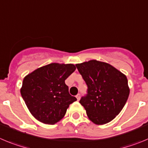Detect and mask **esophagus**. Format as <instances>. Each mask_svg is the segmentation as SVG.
I'll list each match as a JSON object with an SVG mask.
<instances>
[{
    "instance_id": "obj_1",
    "label": "esophagus",
    "mask_w": 148,
    "mask_h": 148,
    "mask_svg": "<svg viewBox=\"0 0 148 148\" xmlns=\"http://www.w3.org/2000/svg\"><path fill=\"white\" fill-rule=\"evenodd\" d=\"M76 97H77V100H79V99H80V94H78L77 96H76Z\"/></svg>"
}]
</instances>
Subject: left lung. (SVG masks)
<instances>
[{
  "label": "left lung",
  "instance_id": "8db88e82",
  "mask_svg": "<svg viewBox=\"0 0 148 148\" xmlns=\"http://www.w3.org/2000/svg\"><path fill=\"white\" fill-rule=\"evenodd\" d=\"M88 86V94L79 103L96 125L112 121L120 113L130 94L127 79L109 63L91 60L76 64Z\"/></svg>",
  "mask_w": 148,
  "mask_h": 148
}]
</instances>
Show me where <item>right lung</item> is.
Wrapping results in <instances>:
<instances>
[{"instance_id":"add662e5","label":"right lung","mask_w":148,"mask_h":148,"mask_svg":"<svg viewBox=\"0 0 148 148\" xmlns=\"http://www.w3.org/2000/svg\"><path fill=\"white\" fill-rule=\"evenodd\" d=\"M75 69L74 64L54 62L38 68L24 77L21 96L37 120L54 125L64 117L69 106L77 100L70 95L65 83Z\"/></svg>"}]
</instances>
